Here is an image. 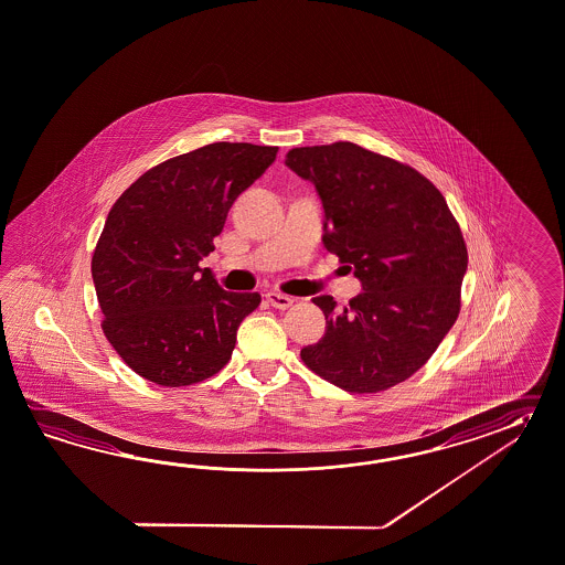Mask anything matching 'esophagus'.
I'll return each mask as SVG.
<instances>
[{
  "instance_id": "obj_1",
  "label": "esophagus",
  "mask_w": 565,
  "mask_h": 565,
  "mask_svg": "<svg viewBox=\"0 0 565 565\" xmlns=\"http://www.w3.org/2000/svg\"><path fill=\"white\" fill-rule=\"evenodd\" d=\"M266 299H268V303L276 307V309H289L290 305L295 303L292 297L285 295V292H278V290L266 292Z\"/></svg>"
}]
</instances>
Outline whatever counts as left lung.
<instances>
[{"label": "left lung", "mask_w": 565, "mask_h": 565, "mask_svg": "<svg viewBox=\"0 0 565 565\" xmlns=\"http://www.w3.org/2000/svg\"><path fill=\"white\" fill-rule=\"evenodd\" d=\"M287 166L316 184L323 244L364 289L344 309L330 295L313 299L326 333L301 359L340 390H390L426 364L459 318L461 227L426 175L356 143L295 147Z\"/></svg>", "instance_id": "1"}]
</instances>
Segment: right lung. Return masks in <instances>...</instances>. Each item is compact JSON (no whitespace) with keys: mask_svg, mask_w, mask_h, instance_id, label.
I'll return each mask as SVG.
<instances>
[{"mask_svg":"<svg viewBox=\"0 0 565 565\" xmlns=\"http://www.w3.org/2000/svg\"><path fill=\"white\" fill-rule=\"evenodd\" d=\"M278 147L218 141L161 161L113 204L92 256L102 330L137 375L184 387L218 373L260 292H227L199 262Z\"/></svg>","mask_w":565,"mask_h":565,"instance_id":"1","label":"right lung"}]
</instances>
